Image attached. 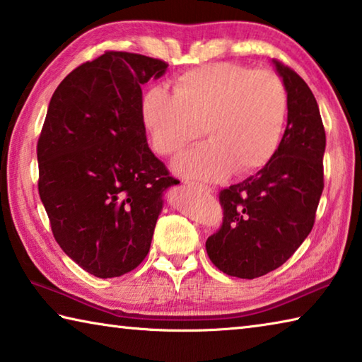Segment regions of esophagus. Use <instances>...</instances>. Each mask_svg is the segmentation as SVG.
<instances>
[{"label":"esophagus","instance_id":"esophagus-1","mask_svg":"<svg viewBox=\"0 0 362 362\" xmlns=\"http://www.w3.org/2000/svg\"><path fill=\"white\" fill-rule=\"evenodd\" d=\"M188 187H192L194 189H199V192H204V193H211L212 189L207 187V185H201V183H194V182H185Z\"/></svg>","mask_w":362,"mask_h":362}]
</instances>
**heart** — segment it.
Listing matches in <instances>:
<instances>
[{
  "instance_id": "1",
  "label": "heart",
  "mask_w": 362,
  "mask_h": 362,
  "mask_svg": "<svg viewBox=\"0 0 362 362\" xmlns=\"http://www.w3.org/2000/svg\"><path fill=\"white\" fill-rule=\"evenodd\" d=\"M287 90L276 73L240 64H209L175 78L173 94L146 90L140 115L153 150L173 156L207 140L174 161L177 174L217 180L228 173L247 175L276 153L287 118Z\"/></svg>"
}]
</instances>
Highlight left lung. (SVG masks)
Here are the masks:
<instances>
[{
	"mask_svg": "<svg viewBox=\"0 0 362 362\" xmlns=\"http://www.w3.org/2000/svg\"><path fill=\"white\" fill-rule=\"evenodd\" d=\"M287 90V126L274 156L255 175L218 193L220 228L206 250L220 272L243 279L279 268L315 225L324 188L326 131L313 93L273 59Z\"/></svg>",
	"mask_w": 362,
	"mask_h": 362,
	"instance_id": "left-lung-1",
	"label": "left lung"
}]
</instances>
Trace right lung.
Instances as JSON below:
<instances>
[{
	"label": "right lung",
	"instance_id": "obj_1",
	"mask_svg": "<svg viewBox=\"0 0 362 362\" xmlns=\"http://www.w3.org/2000/svg\"><path fill=\"white\" fill-rule=\"evenodd\" d=\"M164 60L107 51L64 78L36 146L38 192L64 252L97 278L132 272L148 254L163 193L179 180L146 144L142 88Z\"/></svg>",
	"mask_w": 362,
	"mask_h": 362
}]
</instances>
